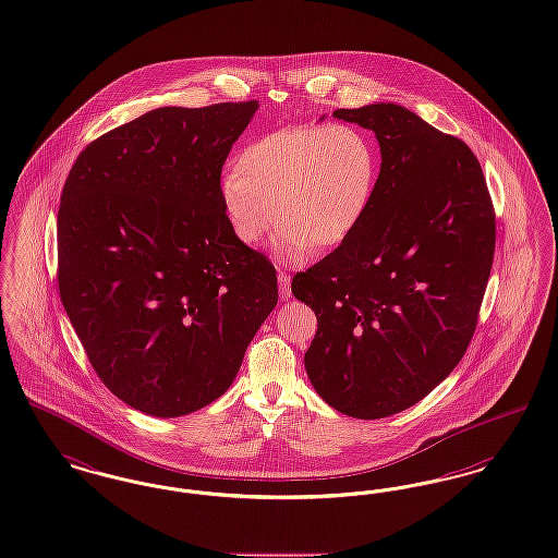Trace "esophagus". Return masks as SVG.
<instances>
[{
  "mask_svg": "<svg viewBox=\"0 0 558 558\" xmlns=\"http://www.w3.org/2000/svg\"><path fill=\"white\" fill-rule=\"evenodd\" d=\"M278 287H280V296L289 299L290 296V274L278 269Z\"/></svg>",
  "mask_w": 558,
  "mask_h": 558,
  "instance_id": "34e87169",
  "label": "esophagus"
}]
</instances>
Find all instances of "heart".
Here are the masks:
<instances>
[{
  "mask_svg": "<svg viewBox=\"0 0 558 558\" xmlns=\"http://www.w3.org/2000/svg\"><path fill=\"white\" fill-rule=\"evenodd\" d=\"M378 168L372 138L353 124L269 133L248 143L236 170L220 182L223 214L248 245L280 220L276 251L303 262L312 246L340 245L357 228L374 199Z\"/></svg>",
  "mask_w": 558,
  "mask_h": 558,
  "instance_id": "obj_1",
  "label": "heart"
}]
</instances>
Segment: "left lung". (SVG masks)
Segmentation results:
<instances>
[{
  "instance_id": "8db88e82",
  "label": "left lung",
  "mask_w": 558,
  "mask_h": 558,
  "mask_svg": "<svg viewBox=\"0 0 558 558\" xmlns=\"http://www.w3.org/2000/svg\"><path fill=\"white\" fill-rule=\"evenodd\" d=\"M376 133L381 168L357 228L294 274L317 317L305 367L336 411L379 420L459 365L490 278L496 214L475 154L395 104L336 110Z\"/></svg>"
}]
</instances>
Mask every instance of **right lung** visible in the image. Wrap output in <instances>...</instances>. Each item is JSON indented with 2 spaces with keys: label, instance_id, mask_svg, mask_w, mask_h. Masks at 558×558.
<instances>
[{
  "label": "right lung",
  "instance_id": "right-lung-1",
  "mask_svg": "<svg viewBox=\"0 0 558 558\" xmlns=\"http://www.w3.org/2000/svg\"><path fill=\"white\" fill-rule=\"evenodd\" d=\"M257 108L143 113L90 141L62 189V305L95 374L147 415L220 399L278 303L276 269L220 201L223 161Z\"/></svg>",
  "mask_w": 558,
  "mask_h": 558
}]
</instances>
